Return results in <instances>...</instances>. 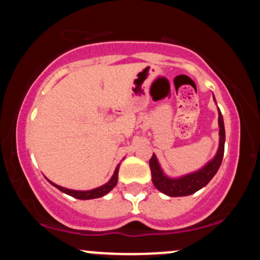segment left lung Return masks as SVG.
Listing matches in <instances>:
<instances>
[{"label": "left lung", "mask_w": 260, "mask_h": 260, "mask_svg": "<svg viewBox=\"0 0 260 260\" xmlns=\"http://www.w3.org/2000/svg\"><path fill=\"white\" fill-rule=\"evenodd\" d=\"M213 98L216 104L214 95ZM217 113H219V120H217L219 122V148L213 159L209 160L201 169L189 174L178 176V177H171L164 172L156 155L153 154L151 159L149 160V166L151 171V181L157 190L169 197L190 196L207 186L211 178L215 176L222 162L223 150H225V126H223V118L219 107H217Z\"/></svg>", "instance_id": "8db88e82"}]
</instances>
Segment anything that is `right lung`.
Masks as SVG:
<instances>
[{
  "instance_id": "add662e5",
  "label": "right lung",
  "mask_w": 260,
  "mask_h": 260,
  "mask_svg": "<svg viewBox=\"0 0 260 260\" xmlns=\"http://www.w3.org/2000/svg\"><path fill=\"white\" fill-rule=\"evenodd\" d=\"M120 165H121V164H118V165L116 166L115 172H113L111 178H110V180L107 181L105 184H103V186H100V187L94 188V189H89V190L70 189V188L58 186V184L53 183V182H51L50 180H47V181H49L53 187H56L57 189L61 190V192H63V193H66V194H68L71 197H73V198H76V199H82V201H86V199L100 198V197L106 196L107 193L110 192V190H112L113 188L116 187V184H117V181H118V170H120Z\"/></svg>"
}]
</instances>
